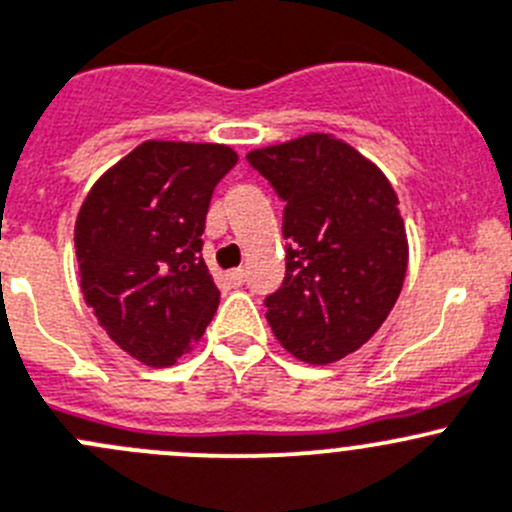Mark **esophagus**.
Segmentation results:
<instances>
[{"instance_id":"34e87169","label":"esophagus","mask_w":512,"mask_h":512,"mask_svg":"<svg viewBox=\"0 0 512 512\" xmlns=\"http://www.w3.org/2000/svg\"><path fill=\"white\" fill-rule=\"evenodd\" d=\"M226 281H229L231 286H241V283L246 281V273H244V268H231V271L226 273Z\"/></svg>"}]
</instances>
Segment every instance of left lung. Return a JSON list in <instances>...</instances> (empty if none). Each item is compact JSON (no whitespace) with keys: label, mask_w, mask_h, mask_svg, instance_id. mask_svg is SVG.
<instances>
[{"label":"left lung","mask_w":512,"mask_h":512,"mask_svg":"<svg viewBox=\"0 0 512 512\" xmlns=\"http://www.w3.org/2000/svg\"><path fill=\"white\" fill-rule=\"evenodd\" d=\"M283 209L286 276L266 296L273 336L326 366L358 351L396 306L408 268L398 196L383 171L331 134L246 154Z\"/></svg>","instance_id":"left-lung-1"}]
</instances>
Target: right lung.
Masks as SVG:
<instances>
[{"mask_svg": "<svg viewBox=\"0 0 512 512\" xmlns=\"http://www.w3.org/2000/svg\"><path fill=\"white\" fill-rule=\"evenodd\" d=\"M239 156L224 144L144 141L86 194L74 226L84 301L111 341L164 368L219 308L201 256L211 194Z\"/></svg>", "mask_w": 512, "mask_h": 512, "instance_id": "1", "label": "right lung"}]
</instances>
